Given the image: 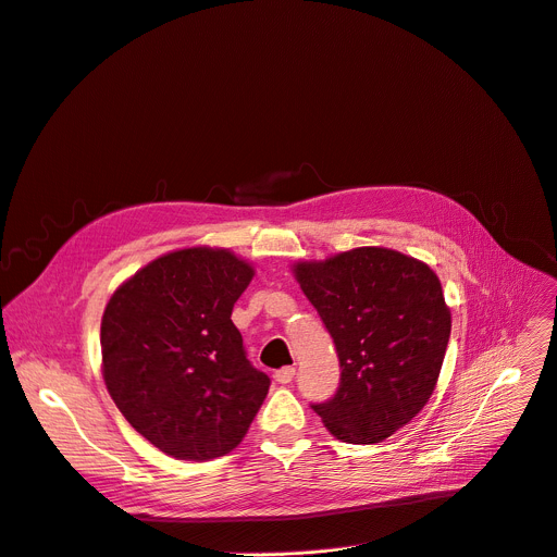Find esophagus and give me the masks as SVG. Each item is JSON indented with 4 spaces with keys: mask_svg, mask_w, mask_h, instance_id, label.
I'll return each instance as SVG.
<instances>
[{
    "mask_svg": "<svg viewBox=\"0 0 557 557\" xmlns=\"http://www.w3.org/2000/svg\"><path fill=\"white\" fill-rule=\"evenodd\" d=\"M275 382L277 384H288V382H292L294 377H296V369L294 367H286V369H280V371H275Z\"/></svg>",
    "mask_w": 557,
    "mask_h": 557,
    "instance_id": "obj_1",
    "label": "esophagus"
}]
</instances>
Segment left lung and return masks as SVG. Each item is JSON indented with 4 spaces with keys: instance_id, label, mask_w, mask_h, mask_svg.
<instances>
[{
    "instance_id": "obj_1",
    "label": "left lung",
    "mask_w": 557,
    "mask_h": 557,
    "mask_svg": "<svg viewBox=\"0 0 557 557\" xmlns=\"http://www.w3.org/2000/svg\"><path fill=\"white\" fill-rule=\"evenodd\" d=\"M294 275L334 338L342 382L311 405L336 440L380 444L412 421L437 384L450 309L428 263L389 248L298 261Z\"/></svg>"
}]
</instances>
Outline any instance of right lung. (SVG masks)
Listing matches in <instances>:
<instances>
[{"label":"right lung","instance_id":"add662e5","mask_svg":"<svg viewBox=\"0 0 557 557\" xmlns=\"http://www.w3.org/2000/svg\"><path fill=\"white\" fill-rule=\"evenodd\" d=\"M252 275L230 250L184 248L150 261L107 302V389L136 432L177 459L234 450L269 394L232 323Z\"/></svg>","mask_w":557,"mask_h":557}]
</instances>
